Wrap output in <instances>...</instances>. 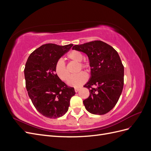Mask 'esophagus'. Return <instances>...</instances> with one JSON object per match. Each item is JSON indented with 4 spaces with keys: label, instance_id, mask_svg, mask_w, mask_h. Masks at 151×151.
I'll use <instances>...</instances> for the list:
<instances>
[{
    "label": "esophagus",
    "instance_id": "1",
    "mask_svg": "<svg viewBox=\"0 0 151 151\" xmlns=\"http://www.w3.org/2000/svg\"><path fill=\"white\" fill-rule=\"evenodd\" d=\"M80 88H76L75 89H74V90H75V91H76V92L77 93V92H78V91L80 90Z\"/></svg>",
    "mask_w": 151,
    "mask_h": 151
}]
</instances>
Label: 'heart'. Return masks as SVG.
<instances>
[{"instance_id": "obj_1", "label": "heart", "mask_w": 151, "mask_h": 151, "mask_svg": "<svg viewBox=\"0 0 151 151\" xmlns=\"http://www.w3.org/2000/svg\"><path fill=\"white\" fill-rule=\"evenodd\" d=\"M67 57L70 60L78 63L77 67V72L81 70L82 68L86 71L89 72L90 68V65L88 62H83L84 56L81 52L77 50H72L68 54ZM55 72L56 75L63 81H66L69 77V72H68L65 63L62 59H59L57 62L55 66ZM88 75L85 72H81L78 74L72 76L68 79L67 84L68 86L78 88L83 84H84L88 80Z\"/></svg>"}]
</instances>
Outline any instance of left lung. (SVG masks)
I'll list each match as a JSON object with an SVG mask.
<instances>
[{
	"label": "left lung",
	"instance_id": "obj_1",
	"mask_svg": "<svg viewBox=\"0 0 151 151\" xmlns=\"http://www.w3.org/2000/svg\"><path fill=\"white\" fill-rule=\"evenodd\" d=\"M73 50L88 55L91 77L84 87L89 96L83 101L87 111L94 115H104L114 108L122 94L124 83V67L119 55L102 41L76 45Z\"/></svg>",
	"mask_w": 151,
	"mask_h": 151
}]
</instances>
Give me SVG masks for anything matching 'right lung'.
<instances>
[{
	"label": "right lung",
	"instance_id": "add662e5",
	"mask_svg": "<svg viewBox=\"0 0 151 151\" xmlns=\"http://www.w3.org/2000/svg\"><path fill=\"white\" fill-rule=\"evenodd\" d=\"M73 46L43 45L31 53L26 63L24 77L29 97L37 111L45 117L64 115L76 92L56 75L57 62Z\"/></svg>",
	"mask_w": 151,
	"mask_h": 151
}]
</instances>
